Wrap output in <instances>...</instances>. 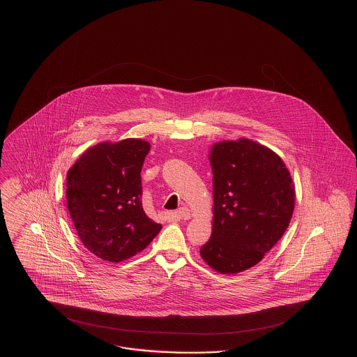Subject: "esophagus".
Instances as JSON below:
<instances>
[{"label": "esophagus", "mask_w": 357, "mask_h": 357, "mask_svg": "<svg viewBox=\"0 0 357 357\" xmlns=\"http://www.w3.org/2000/svg\"><path fill=\"white\" fill-rule=\"evenodd\" d=\"M178 220H190L191 218V211L188 207H181L178 211L174 214Z\"/></svg>", "instance_id": "obj_1"}]
</instances>
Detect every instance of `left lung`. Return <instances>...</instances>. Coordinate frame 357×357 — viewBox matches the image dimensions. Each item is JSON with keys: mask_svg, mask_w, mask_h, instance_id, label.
I'll return each instance as SVG.
<instances>
[{"mask_svg": "<svg viewBox=\"0 0 357 357\" xmlns=\"http://www.w3.org/2000/svg\"><path fill=\"white\" fill-rule=\"evenodd\" d=\"M213 230L201 257L215 272L237 274L257 265L291 220L296 190L284 160L252 139L211 146Z\"/></svg>", "mask_w": 357, "mask_h": 357, "instance_id": "8db88e82", "label": "left lung"}]
</instances>
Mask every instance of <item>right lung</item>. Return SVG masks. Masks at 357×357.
Returning a JSON list of instances; mask_svg holds the SVG:
<instances>
[{"label":"right lung","mask_w":357,"mask_h":357,"mask_svg":"<svg viewBox=\"0 0 357 357\" xmlns=\"http://www.w3.org/2000/svg\"><path fill=\"white\" fill-rule=\"evenodd\" d=\"M151 149L128 137L102 142L67 172V207L77 236L92 255L119 264L144 250L162 229L142 206L140 171Z\"/></svg>","instance_id":"add662e5"}]
</instances>
